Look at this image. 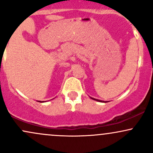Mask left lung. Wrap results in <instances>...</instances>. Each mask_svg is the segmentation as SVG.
Returning <instances> with one entry per match:
<instances>
[{"label":"left lung","mask_w":153,"mask_h":153,"mask_svg":"<svg viewBox=\"0 0 153 153\" xmlns=\"http://www.w3.org/2000/svg\"><path fill=\"white\" fill-rule=\"evenodd\" d=\"M92 99H94V100H95V101H99V100H98V99H94V98H92ZM103 102H104V101H103ZM106 103V102H105Z\"/></svg>","instance_id":"left-lung-1"}]
</instances>
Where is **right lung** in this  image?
Here are the masks:
<instances>
[{"instance_id": "add662e5", "label": "right lung", "mask_w": 153, "mask_h": 153, "mask_svg": "<svg viewBox=\"0 0 153 153\" xmlns=\"http://www.w3.org/2000/svg\"><path fill=\"white\" fill-rule=\"evenodd\" d=\"M39 102H42V101H39ZM42 102H44V101H42Z\"/></svg>"}]
</instances>
